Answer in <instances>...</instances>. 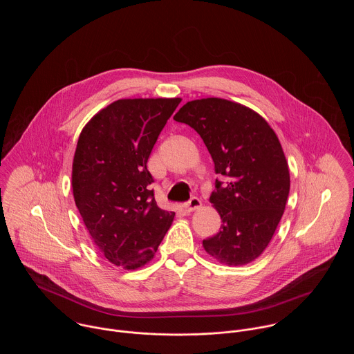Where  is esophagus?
<instances>
[{
	"instance_id": "obj_1",
	"label": "esophagus",
	"mask_w": 354,
	"mask_h": 354,
	"mask_svg": "<svg viewBox=\"0 0 354 354\" xmlns=\"http://www.w3.org/2000/svg\"><path fill=\"white\" fill-rule=\"evenodd\" d=\"M202 205V201L199 198H191L188 202L185 203V211L187 212H192L195 209H198Z\"/></svg>"
}]
</instances>
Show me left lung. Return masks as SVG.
<instances>
[{"label": "left lung", "instance_id": "left-lung-1", "mask_svg": "<svg viewBox=\"0 0 354 354\" xmlns=\"http://www.w3.org/2000/svg\"><path fill=\"white\" fill-rule=\"evenodd\" d=\"M174 120L201 135L222 176L209 198L222 225L203 240L205 252L227 266L251 263L271 241L290 189L275 132L251 109L221 98L188 102Z\"/></svg>", "mask_w": 354, "mask_h": 354}]
</instances>
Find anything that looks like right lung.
Listing matches in <instances>:
<instances>
[{
    "label": "right lung",
    "instance_id": "obj_1",
    "mask_svg": "<svg viewBox=\"0 0 354 354\" xmlns=\"http://www.w3.org/2000/svg\"><path fill=\"white\" fill-rule=\"evenodd\" d=\"M180 102H113L77 140L72 166L76 207L104 257L127 270L151 260L174 218L155 202L147 160Z\"/></svg>",
    "mask_w": 354,
    "mask_h": 354
}]
</instances>
